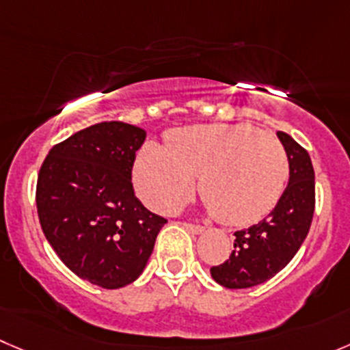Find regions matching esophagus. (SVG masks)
Masks as SVG:
<instances>
[{
	"mask_svg": "<svg viewBox=\"0 0 350 350\" xmlns=\"http://www.w3.org/2000/svg\"><path fill=\"white\" fill-rule=\"evenodd\" d=\"M182 225H184L189 232H192V234H202V232H204V227H202V225H196V223L189 221H184Z\"/></svg>",
	"mask_w": 350,
	"mask_h": 350,
	"instance_id": "34e87169",
	"label": "esophagus"
}]
</instances>
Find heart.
<instances>
[{
  "label": "heart",
  "instance_id": "1",
  "mask_svg": "<svg viewBox=\"0 0 350 350\" xmlns=\"http://www.w3.org/2000/svg\"><path fill=\"white\" fill-rule=\"evenodd\" d=\"M199 175V192L225 225L242 227L273 209L288 177L284 146L258 129L191 125L166 134V146L148 144L135 161L141 198L170 211L189 198Z\"/></svg>",
  "mask_w": 350,
  "mask_h": 350
}]
</instances>
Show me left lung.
Returning a JSON list of instances; mask_svg holds the SVG:
<instances>
[{
    "label": "left lung",
    "mask_w": 350,
    "mask_h": 350,
    "mask_svg": "<svg viewBox=\"0 0 350 350\" xmlns=\"http://www.w3.org/2000/svg\"><path fill=\"white\" fill-rule=\"evenodd\" d=\"M288 158V185L265 219L235 232L234 251L211 268V277L227 288H247L275 277L291 262L311 228L314 213V170L301 144L277 132Z\"/></svg>",
    "instance_id": "1"
}]
</instances>
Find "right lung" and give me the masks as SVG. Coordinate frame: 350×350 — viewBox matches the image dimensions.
Instances as JSON below:
<instances>
[{"label":"right lung","mask_w":350,"mask_h":350,"mask_svg":"<svg viewBox=\"0 0 350 350\" xmlns=\"http://www.w3.org/2000/svg\"><path fill=\"white\" fill-rule=\"evenodd\" d=\"M146 132L101 122L49 149L36 187L41 228L77 277L103 288L132 284L166 223L135 198L132 168Z\"/></svg>","instance_id":"obj_1"}]
</instances>
